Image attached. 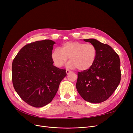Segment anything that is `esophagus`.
Here are the masks:
<instances>
[{"label": "esophagus", "mask_w": 133, "mask_h": 133, "mask_svg": "<svg viewBox=\"0 0 133 133\" xmlns=\"http://www.w3.org/2000/svg\"><path fill=\"white\" fill-rule=\"evenodd\" d=\"M66 72V74H68L69 73L71 72V71H70V70H67Z\"/></svg>", "instance_id": "obj_1"}]
</instances>
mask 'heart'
<instances>
[{
	"label": "heart",
	"instance_id": "obj_1",
	"mask_svg": "<svg viewBox=\"0 0 133 133\" xmlns=\"http://www.w3.org/2000/svg\"><path fill=\"white\" fill-rule=\"evenodd\" d=\"M97 54V49L92 44L70 41L63 43L61 49H54L51 53V59L56 67H61L69 57L70 61L67 64L69 67H77L79 70L83 71L93 66Z\"/></svg>",
	"mask_w": 133,
	"mask_h": 133
}]
</instances>
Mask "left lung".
I'll return each instance as SVG.
<instances>
[{"label": "left lung", "instance_id": "8db88e82", "mask_svg": "<svg viewBox=\"0 0 133 133\" xmlns=\"http://www.w3.org/2000/svg\"><path fill=\"white\" fill-rule=\"evenodd\" d=\"M84 41L94 45L97 54L93 66L88 70L78 72L77 90L85 101L99 103L107 100L120 83L119 57L108 44L93 38Z\"/></svg>", "mask_w": 133, "mask_h": 133}]
</instances>
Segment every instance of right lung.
<instances>
[{
	"instance_id": "add662e5",
	"label": "right lung",
	"mask_w": 133,
	"mask_h": 133,
	"mask_svg": "<svg viewBox=\"0 0 133 133\" xmlns=\"http://www.w3.org/2000/svg\"><path fill=\"white\" fill-rule=\"evenodd\" d=\"M55 42L37 41L24 46L12 65V80L15 91L29 105L44 107L52 101L66 70L54 66L51 53Z\"/></svg>"
}]
</instances>
